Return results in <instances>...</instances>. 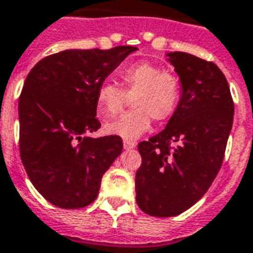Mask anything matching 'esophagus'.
Returning a JSON list of instances; mask_svg holds the SVG:
<instances>
[{"label": "esophagus", "mask_w": 253, "mask_h": 253, "mask_svg": "<svg viewBox=\"0 0 253 253\" xmlns=\"http://www.w3.org/2000/svg\"><path fill=\"white\" fill-rule=\"evenodd\" d=\"M136 146V142H132V140H123V148L125 150H132Z\"/></svg>", "instance_id": "34e87169"}]
</instances>
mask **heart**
I'll return each instance as SVG.
<instances>
[{"mask_svg": "<svg viewBox=\"0 0 253 253\" xmlns=\"http://www.w3.org/2000/svg\"><path fill=\"white\" fill-rule=\"evenodd\" d=\"M123 89L103 83L97 91L99 118L118 115L132 99V111L105 125L107 134L135 140L150 130L151 119L164 122L176 113L181 98V83L172 72L150 61H139L121 72Z\"/></svg>", "mask_w": 253, "mask_h": 253, "instance_id": "heart-1", "label": "heart"}]
</instances>
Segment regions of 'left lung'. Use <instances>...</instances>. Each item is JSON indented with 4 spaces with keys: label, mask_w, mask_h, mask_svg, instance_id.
I'll list each match as a JSON object with an SVG mask.
<instances>
[{
    "label": "left lung",
    "mask_w": 253,
    "mask_h": 253,
    "mask_svg": "<svg viewBox=\"0 0 253 253\" xmlns=\"http://www.w3.org/2000/svg\"><path fill=\"white\" fill-rule=\"evenodd\" d=\"M181 81V98L167 127L138 144L136 204L152 216L178 215L208 192L223 163L234 121L226 77L211 61L167 53Z\"/></svg>",
    "instance_id": "8db88e82"
}]
</instances>
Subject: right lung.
I'll return each instance as SVG.
<instances>
[{"label":"right lung","instance_id":"1","mask_svg":"<svg viewBox=\"0 0 253 253\" xmlns=\"http://www.w3.org/2000/svg\"><path fill=\"white\" fill-rule=\"evenodd\" d=\"M136 49H65L42 59L26 77L18 103L21 159L35 189L57 208L90 205L122 152L119 136L89 134L101 127L98 87Z\"/></svg>","mask_w":253,"mask_h":253}]
</instances>
